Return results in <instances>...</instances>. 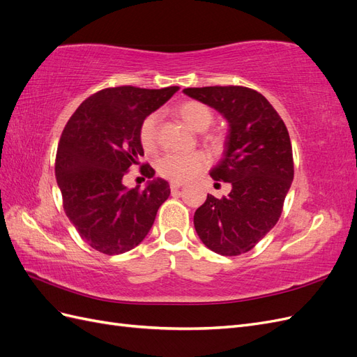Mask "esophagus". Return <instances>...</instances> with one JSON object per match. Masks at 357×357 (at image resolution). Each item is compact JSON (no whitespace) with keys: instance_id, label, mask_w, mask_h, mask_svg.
<instances>
[{"instance_id":"34e87169","label":"esophagus","mask_w":357,"mask_h":357,"mask_svg":"<svg viewBox=\"0 0 357 357\" xmlns=\"http://www.w3.org/2000/svg\"><path fill=\"white\" fill-rule=\"evenodd\" d=\"M185 186V183H180V181H171V185H169V189L174 192V190H177V189H180V188H183Z\"/></svg>"}]
</instances>
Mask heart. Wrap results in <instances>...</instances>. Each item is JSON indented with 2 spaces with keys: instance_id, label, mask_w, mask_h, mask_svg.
Instances as JSON below:
<instances>
[{
  "instance_id": "heart-1",
  "label": "heart",
  "mask_w": 357,
  "mask_h": 357,
  "mask_svg": "<svg viewBox=\"0 0 357 357\" xmlns=\"http://www.w3.org/2000/svg\"><path fill=\"white\" fill-rule=\"evenodd\" d=\"M176 113L183 122L188 123L192 129L198 132L208 129L214 121V112L210 105L201 101H185L181 102ZM160 135V116L152 113L143 119L138 129V139L146 153H155L159 147ZM205 142L211 146H219L222 137L219 134H210L205 137ZM208 159L201 152H193L189 155H174L169 153L160 158L158 162V172L171 181H188L198 176L207 167Z\"/></svg>"
}]
</instances>
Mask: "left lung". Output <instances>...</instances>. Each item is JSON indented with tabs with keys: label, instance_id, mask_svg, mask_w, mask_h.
Masks as SVG:
<instances>
[{
	"label": "left lung",
	"instance_id": "obj_1",
	"mask_svg": "<svg viewBox=\"0 0 357 357\" xmlns=\"http://www.w3.org/2000/svg\"><path fill=\"white\" fill-rule=\"evenodd\" d=\"M183 92L213 107L229 123L225 156L210 176L231 183L232 190L222 199L207 195L193 215L197 234L222 256L247 253L278 222L294 180L287 128L255 89L207 86Z\"/></svg>",
	"mask_w": 357,
	"mask_h": 357
}]
</instances>
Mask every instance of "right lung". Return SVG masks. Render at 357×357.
<instances>
[{
	"label": "right lung",
	"instance_id": "add662e5",
	"mask_svg": "<svg viewBox=\"0 0 357 357\" xmlns=\"http://www.w3.org/2000/svg\"><path fill=\"white\" fill-rule=\"evenodd\" d=\"M178 86L142 89L107 88L84 100L63 128L55 176L67 218L96 252L121 255L142 243L159 207L169 197L168 181L156 178L142 190L128 189L123 177L139 165L147 178L155 169L142 164L138 129Z\"/></svg>",
	"mask_w": 357,
	"mask_h": 357
}]
</instances>
